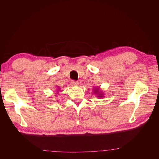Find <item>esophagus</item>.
<instances>
[{
  "label": "esophagus",
  "instance_id": "1",
  "mask_svg": "<svg viewBox=\"0 0 159 159\" xmlns=\"http://www.w3.org/2000/svg\"><path fill=\"white\" fill-rule=\"evenodd\" d=\"M70 84L71 85H78V84H79L78 81H75V80H71L70 81Z\"/></svg>",
  "mask_w": 159,
  "mask_h": 159
}]
</instances>
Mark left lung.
<instances>
[{
  "mask_svg": "<svg viewBox=\"0 0 159 159\" xmlns=\"http://www.w3.org/2000/svg\"><path fill=\"white\" fill-rule=\"evenodd\" d=\"M93 93L95 94V95L99 98H102L104 97V93H103V91L100 89V88H94Z\"/></svg>",
  "mask_w": 159,
  "mask_h": 159,
  "instance_id": "left-lung-1",
  "label": "left lung"
}]
</instances>
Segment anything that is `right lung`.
I'll use <instances>...</instances> for the list:
<instances>
[{
	"instance_id": "obj_1",
	"label": "right lung",
	"mask_w": 159,
	"mask_h": 159,
	"mask_svg": "<svg viewBox=\"0 0 159 159\" xmlns=\"http://www.w3.org/2000/svg\"><path fill=\"white\" fill-rule=\"evenodd\" d=\"M60 88H58V89H57V91H57V93H58L60 92V91H60Z\"/></svg>"
}]
</instances>
